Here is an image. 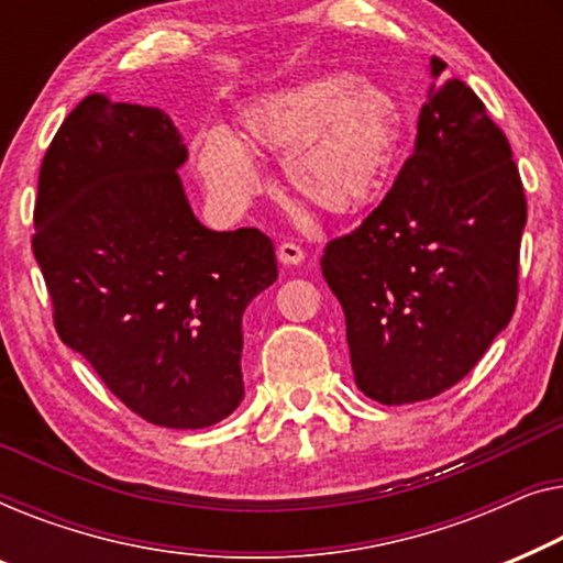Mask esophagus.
<instances>
[{
  "label": "esophagus",
  "instance_id": "1",
  "mask_svg": "<svg viewBox=\"0 0 563 563\" xmlns=\"http://www.w3.org/2000/svg\"><path fill=\"white\" fill-rule=\"evenodd\" d=\"M278 260L283 265H300L306 260V252L296 242H283L278 244Z\"/></svg>",
  "mask_w": 563,
  "mask_h": 563
}]
</instances>
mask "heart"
<instances>
[{
  "mask_svg": "<svg viewBox=\"0 0 563 563\" xmlns=\"http://www.w3.org/2000/svg\"><path fill=\"white\" fill-rule=\"evenodd\" d=\"M242 142L224 130L199 134L196 176L224 209H244L260 188L251 150L283 153L288 188L334 219L367 211L383 196L402 140L398 99L369 78L323 74L247 101Z\"/></svg>",
  "mask_w": 563,
  "mask_h": 563,
  "instance_id": "heart-1",
  "label": "heart"
}]
</instances>
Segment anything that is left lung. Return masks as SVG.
Returning a JSON list of instances; mask_svg holds the SVG:
<instances>
[{
  "label": "left lung",
  "instance_id": "obj_1",
  "mask_svg": "<svg viewBox=\"0 0 563 563\" xmlns=\"http://www.w3.org/2000/svg\"><path fill=\"white\" fill-rule=\"evenodd\" d=\"M431 58L418 137L390 191L327 244L354 383L383 406L437 398L482 360L518 303L528 206L510 142Z\"/></svg>",
  "mask_w": 563,
  "mask_h": 563
}]
</instances>
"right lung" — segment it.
<instances>
[{"label":"right lung","mask_w":563,"mask_h":563,"mask_svg":"<svg viewBox=\"0 0 563 563\" xmlns=\"http://www.w3.org/2000/svg\"><path fill=\"white\" fill-rule=\"evenodd\" d=\"M186 157L161 109L91 93L55 132L35 199L55 331L132 413L165 429L234 413L244 308L278 278L271 236L211 232L194 217Z\"/></svg>","instance_id":"obj_1"}]
</instances>
